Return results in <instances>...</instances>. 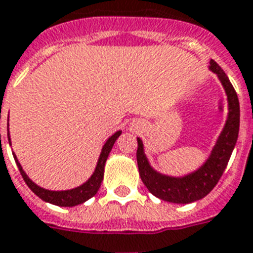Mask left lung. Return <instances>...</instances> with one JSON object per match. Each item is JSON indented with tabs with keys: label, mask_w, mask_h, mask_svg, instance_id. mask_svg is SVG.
<instances>
[{
	"label": "left lung",
	"mask_w": 253,
	"mask_h": 253,
	"mask_svg": "<svg viewBox=\"0 0 253 253\" xmlns=\"http://www.w3.org/2000/svg\"><path fill=\"white\" fill-rule=\"evenodd\" d=\"M209 69L217 75L220 83L222 84V88L225 91L228 115L225 125L222 127L220 135L217 136L216 143L208 155L207 161L197 170L181 177H174L157 171L149 162L142 139L136 138V162L141 179L151 194L168 203L190 204L211 193L218 179L221 178L237 142L240 126V104L237 93L225 72L214 60H211Z\"/></svg>",
	"instance_id": "left-lung-1"
}]
</instances>
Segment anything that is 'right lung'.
<instances>
[{"label":"right lung","instance_id":"add662e5","mask_svg":"<svg viewBox=\"0 0 253 253\" xmlns=\"http://www.w3.org/2000/svg\"><path fill=\"white\" fill-rule=\"evenodd\" d=\"M121 134L122 130L117 131L115 134H112L107 141H106V143L103 145L100 155H99L98 164H96V168L93 170L92 175L84 184L79 185V186H76L74 189H68V190H49V189L39 186L24 171L21 164L18 162L14 153H13V157H14V161H16L18 170H20L24 181L27 182V185L31 188L32 192L36 194V196H39L42 201L53 204V205H57V207H76L79 204L85 203L87 200H89V198L93 197L95 194L98 193L100 184H102L103 181V175H104V165H106V161H107L108 154L111 151L112 146H114V143H115V141L119 138ZM7 139H9V143L12 145L10 135H9V123H7Z\"/></svg>","mask_w":253,"mask_h":253}]
</instances>
